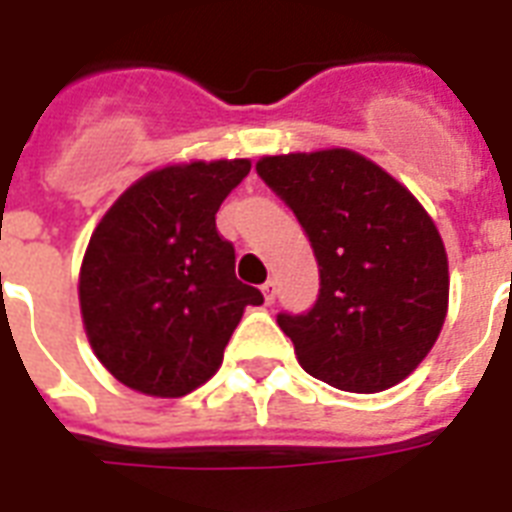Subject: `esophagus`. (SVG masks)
<instances>
[{"label": "esophagus", "instance_id": "esophagus-1", "mask_svg": "<svg viewBox=\"0 0 512 512\" xmlns=\"http://www.w3.org/2000/svg\"><path fill=\"white\" fill-rule=\"evenodd\" d=\"M260 290H263L265 303H273V298H276V282H273V279H268V282H265Z\"/></svg>", "mask_w": 512, "mask_h": 512}]
</instances>
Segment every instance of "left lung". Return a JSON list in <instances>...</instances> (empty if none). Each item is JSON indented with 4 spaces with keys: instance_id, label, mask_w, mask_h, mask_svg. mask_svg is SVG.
Masks as SVG:
<instances>
[{
    "instance_id": "obj_1",
    "label": "left lung",
    "mask_w": 512,
    "mask_h": 512,
    "mask_svg": "<svg viewBox=\"0 0 512 512\" xmlns=\"http://www.w3.org/2000/svg\"><path fill=\"white\" fill-rule=\"evenodd\" d=\"M257 177L298 217L319 265L314 306L276 317L303 370L346 392L403 381L446 322L448 260L435 222L357 152L273 155Z\"/></svg>"
}]
</instances>
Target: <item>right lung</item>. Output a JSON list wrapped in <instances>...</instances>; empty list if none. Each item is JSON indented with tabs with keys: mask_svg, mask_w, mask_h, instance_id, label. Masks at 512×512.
<instances>
[{
	"mask_svg": "<svg viewBox=\"0 0 512 512\" xmlns=\"http://www.w3.org/2000/svg\"><path fill=\"white\" fill-rule=\"evenodd\" d=\"M249 161L152 171L93 230L80 308L101 365L136 392L182 397L214 376L257 287L236 279V249L217 212Z\"/></svg>",
	"mask_w": 512,
	"mask_h": 512,
	"instance_id": "1",
	"label": "right lung"
}]
</instances>
